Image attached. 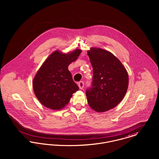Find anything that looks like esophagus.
I'll return each mask as SVG.
<instances>
[{"instance_id": "esophagus-1", "label": "esophagus", "mask_w": 159, "mask_h": 159, "mask_svg": "<svg viewBox=\"0 0 159 159\" xmlns=\"http://www.w3.org/2000/svg\"><path fill=\"white\" fill-rule=\"evenodd\" d=\"M78 86L80 88V89H83L84 88V82L83 81H80L78 83Z\"/></svg>"}]
</instances>
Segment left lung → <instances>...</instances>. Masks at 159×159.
I'll list each match as a JSON object with an SVG mask.
<instances>
[{"label":"left lung","mask_w":159,"mask_h":159,"mask_svg":"<svg viewBox=\"0 0 159 159\" xmlns=\"http://www.w3.org/2000/svg\"><path fill=\"white\" fill-rule=\"evenodd\" d=\"M93 68V79L86 95L91 108L104 112L116 107L124 97L129 76L120 61L110 52L92 48L88 51Z\"/></svg>","instance_id":"obj_1"}]
</instances>
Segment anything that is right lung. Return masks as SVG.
<instances>
[{"mask_svg": "<svg viewBox=\"0 0 159 159\" xmlns=\"http://www.w3.org/2000/svg\"><path fill=\"white\" fill-rule=\"evenodd\" d=\"M81 52L78 49L68 54L56 51L39 70L32 84L37 98L43 106L61 110L69 102L72 94L79 89L68 67Z\"/></svg>", "mask_w": 159, "mask_h": 159, "instance_id": "1", "label": "right lung"}]
</instances>
